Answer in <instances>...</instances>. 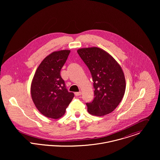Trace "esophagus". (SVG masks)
Listing matches in <instances>:
<instances>
[{
	"label": "esophagus",
	"mask_w": 160,
	"mask_h": 160,
	"mask_svg": "<svg viewBox=\"0 0 160 160\" xmlns=\"http://www.w3.org/2000/svg\"><path fill=\"white\" fill-rule=\"evenodd\" d=\"M74 94H75V95H76V96H79V95H81V92H75V93H74Z\"/></svg>",
	"instance_id": "34e87169"
}]
</instances>
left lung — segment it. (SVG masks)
I'll return each mask as SVG.
<instances>
[{
    "mask_svg": "<svg viewBox=\"0 0 160 160\" xmlns=\"http://www.w3.org/2000/svg\"><path fill=\"white\" fill-rule=\"evenodd\" d=\"M91 72L94 98L87 103L90 114L102 116L112 113L121 102L126 91V79L120 65L104 50L97 47L77 50Z\"/></svg>",
    "mask_w": 160,
    "mask_h": 160,
    "instance_id": "8db88e82",
    "label": "left lung"
}]
</instances>
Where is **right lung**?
<instances>
[{
	"label": "right lung",
	"instance_id": "add662e5",
	"mask_svg": "<svg viewBox=\"0 0 160 160\" xmlns=\"http://www.w3.org/2000/svg\"><path fill=\"white\" fill-rule=\"evenodd\" d=\"M69 50L55 51L47 55L36 69L31 84L32 100L39 112L47 118L62 117L74 97L60 76Z\"/></svg>",
	"mask_w": 160,
	"mask_h": 160
}]
</instances>
